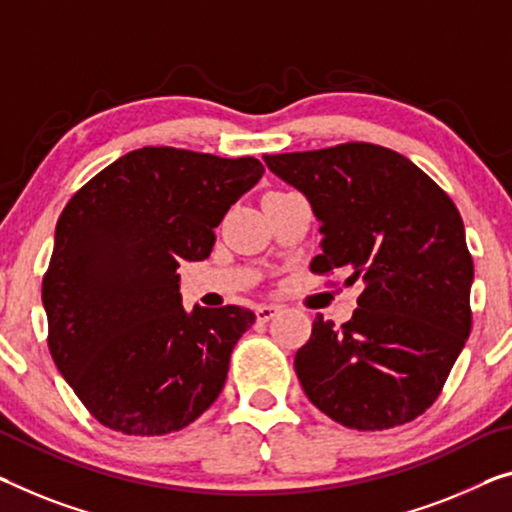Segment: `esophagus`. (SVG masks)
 Here are the masks:
<instances>
[{"label": "esophagus", "mask_w": 512, "mask_h": 512, "mask_svg": "<svg viewBox=\"0 0 512 512\" xmlns=\"http://www.w3.org/2000/svg\"><path fill=\"white\" fill-rule=\"evenodd\" d=\"M280 310V305L276 303H264V305H257L255 315H257V322H269L271 317H276V312Z\"/></svg>", "instance_id": "obj_1"}]
</instances>
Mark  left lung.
<instances>
[{"label":"left lung","instance_id":"obj_1","mask_svg":"<svg viewBox=\"0 0 512 512\" xmlns=\"http://www.w3.org/2000/svg\"><path fill=\"white\" fill-rule=\"evenodd\" d=\"M264 160L322 220L310 271L347 269L349 285H365L349 322H312L294 356L305 395L354 430L414 421L439 398L471 331L474 259L460 211L421 167L379 144Z\"/></svg>","mask_w":512,"mask_h":512}]
</instances>
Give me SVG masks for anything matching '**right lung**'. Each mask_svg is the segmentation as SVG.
I'll return each mask as SVG.
<instances>
[{
  "label": "right lung",
  "mask_w": 512,
  "mask_h": 512,
  "mask_svg": "<svg viewBox=\"0 0 512 512\" xmlns=\"http://www.w3.org/2000/svg\"><path fill=\"white\" fill-rule=\"evenodd\" d=\"M262 174L253 156L142 147L68 200L43 276L48 347L101 425L160 437L216 402L255 312L195 305L188 315L177 269L209 257L213 230Z\"/></svg>",
  "instance_id": "right-lung-1"
}]
</instances>
